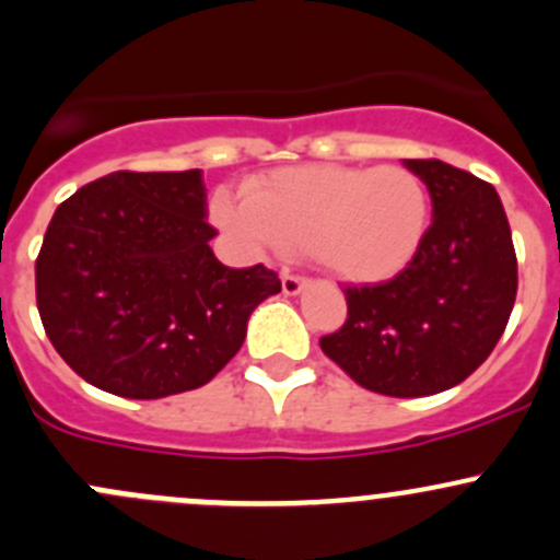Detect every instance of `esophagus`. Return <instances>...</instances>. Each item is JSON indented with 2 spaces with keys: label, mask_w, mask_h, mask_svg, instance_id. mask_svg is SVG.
<instances>
[{
  "label": "esophagus",
  "mask_w": 560,
  "mask_h": 560,
  "mask_svg": "<svg viewBox=\"0 0 560 560\" xmlns=\"http://www.w3.org/2000/svg\"><path fill=\"white\" fill-rule=\"evenodd\" d=\"M303 287H306L303 276L281 273V290H284V295H298V292H303Z\"/></svg>",
  "instance_id": "1"
}]
</instances>
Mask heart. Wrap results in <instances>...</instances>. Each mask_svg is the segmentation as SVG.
Returning <instances> with one entry per match:
<instances>
[{"label":"heart","instance_id":"1","mask_svg":"<svg viewBox=\"0 0 560 560\" xmlns=\"http://www.w3.org/2000/svg\"><path fill=\"white\" fill-rule=\"evenodd\" d=\"M211 219L252 254L306 252L349 284L398 276L431 228V191L404 165H303L257 175L246 200L217 191Z\"/></svg>","mask_w":560,"mask_h":560}]
</instances>
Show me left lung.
<instances>
[{"instance_id": "left-lung-1", "label": "left lung", "mask_w": 560, "mask_h": 560, "mask_svg": "<svg viewBox=\"0 0 560 560\" xmlns=\"http://www.w3.org/2000/svg\"><path fill=\"white\" fill-rule=\"evenodd\" d=\"M433 222L389 281L347 287V322L319 347L360 387L420 398L460 385L499 343L517 295V257L499 191L439 160H406Z\"/></svg>"}]
</instances>
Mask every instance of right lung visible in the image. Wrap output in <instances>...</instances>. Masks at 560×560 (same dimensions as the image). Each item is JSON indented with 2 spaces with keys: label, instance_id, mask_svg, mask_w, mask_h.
<instances>
[{
  "label": "right lung",
  "instance_id": "1",
  "mask_svg": "<svg viewBox=\"0 0 560 560\" xmlns=\"http://www.w3.org/2000/svg\"><path fill=\"white\" fill-rule=\"evenodd\" d=\"M200 171H118L56 208L35 265L37 308L65 363L121 398L208 385L281 281L228 268L208 241Z\"/></svg>",
  "mask_w": 560,
  "mask_h": 560
}]
</instances>
